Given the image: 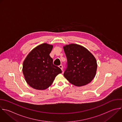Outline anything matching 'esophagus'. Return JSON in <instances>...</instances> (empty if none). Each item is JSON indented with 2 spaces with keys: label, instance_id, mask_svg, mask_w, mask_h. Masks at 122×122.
<instances>
[{
  "label": "esophagus",
  "instance_id": "obj_1",
  "mask_svg": "<svg viewBox=\"0 0 122 122\" xmlns=\"http://www.w3.org/2000/svg\"><path fill=\"white\" fill-rule=\"evenodd\" d=\"M59 68H61V69L62 70V71H63V66L62 65H60V66H59Z\"/></svg>",
  "mask_w": 122,
  "mask_h": 122
}]
</instances>
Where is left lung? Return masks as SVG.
<instances>
[{
  "label": "left lung",
  "mask_w": 122,
  "mask_h": 122,
  "mask_svg": "<svg viewBox=\"0 0 122 122\" xmlns=\"http://www.w3.org/2000/svg\"><path fill=\"white\" fill-rule=\"evenodd\" d=\"M67 61L64 76L77 87L90 83L97 71V61L94 56L84 47L75 44L63 46Z\"/></svg>",
  "instance_id": "left-lung-1"
}]
</instances>
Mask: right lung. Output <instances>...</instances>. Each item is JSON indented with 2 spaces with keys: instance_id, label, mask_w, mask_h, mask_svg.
Masks as SVG:
<instances>
[{
  "instance_id": "1",
  "label": "right lung",
  "mask_w": 122,
  "mask_h": 122,
  "mask_svg": "<svg viewBox=\"0 0 122 122\" xmlns=\"http://www.w3.org/2000/svg\"><path fill=\"white\" fill-rule=\"evenodd\" d=\"M53 46L46 43L33 48L23 63L22 72L26 82L31 88L45 90L53 83L56 76L62 73L61 69L53 65L49 54Z\"/></svg>"
}]
</instances>
